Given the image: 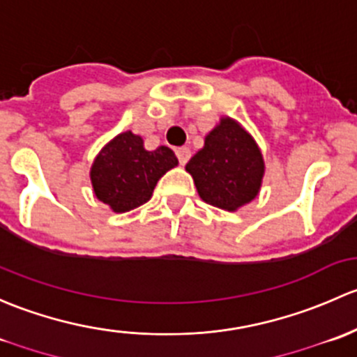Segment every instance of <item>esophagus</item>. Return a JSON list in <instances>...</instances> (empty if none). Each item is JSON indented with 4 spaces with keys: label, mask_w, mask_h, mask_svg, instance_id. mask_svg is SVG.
<instances>
[{
    "label": "esophagus",
    "mask_w": 357,
    "mask_h": 357,
    "mask_svg": "<svg viewBox=\"0 0 357 357\" xmlns=\"http://www.w3.org/2000/svg\"><path fill=\"white\" fill-rule=\"evenodd\" d=\"M177 158H178V161H180V165H185L187 161H189V158H190V149L189 148H177Z\"/></svg>",
    "instance_id": "obj_1"
}]
</instances>
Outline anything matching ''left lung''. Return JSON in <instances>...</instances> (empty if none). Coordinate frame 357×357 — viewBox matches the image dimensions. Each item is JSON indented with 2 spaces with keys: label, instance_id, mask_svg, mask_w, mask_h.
I'll return each instance as SVG.
<instances>
[{
  "label": "left lung",
  "instance_id": "8db88e82",
  "mask_svg": "<svg viewBox=\"0 0 357 357\" xmlns=\"http://www.w3.org/2000/svg\"><path fill=\"white\" fill-rule=\"evenodd\" d=\"M185 170L204 203L237 211L258 196L264 160L252 135L234 119L222 116Z\"/></svg>",
  "mask_w": 357,
  "mask_h": 357
}]
</instances>
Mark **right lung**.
Here are the masks:
<instances>
[{
	"label": "right lung",
	"mask_w": 357,
	"mask_h": 357,
	"mask_svg": "<svg viewBox=\"0 0 357 357\" xmlns=\"http://www.w3.org/2000/svg\"><path fill=\"white\" fill-rule=\"evenodd\" d=\"M178 165L167 146L144 149L141 135L130 130L113 137L94 158L91 183L96 197L115 213H125L148 203L158 180Z\"/></svg>",
	"instance_id": "1"
}]
</instances>
